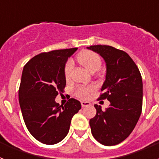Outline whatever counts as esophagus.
Segmentation results:
<instances>
[{"instance_id":"esophagus-1","label":"esophagus","mask_w":159,"mask_h":159,"mask_svg":"<svg viewBox=\"0 0 159 159\" xmlns=\"http://www.w3.org/2000/svg\"><path fill=\"white\" fill-rule=\"evenodd\" d=\"M91 104L88 101H81V105L82 107H87V106H89Z\"/></svg>"}]
</instances>
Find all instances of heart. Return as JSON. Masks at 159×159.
<instances>
[{
    "label": "heart",
    "instance_id": "b5f03b06",
    "mask_svg": "<svg viewBox=\"0 0 159 159\" xmlns=\"http://www.w3.org/2000/svg\"><path fill=\"white\" fill-rule=\"evenodd\" d=\"M79 63L84 66L90 72H95L100 68L102 61L98 54L91 51H84L80 52L77 57ZM73 64L71 60H68L64 67V75L67 79L71 75ZM95 88L93 86H80L75 89V95L80 98H86L89 94L92 93Z\"/></svg>",
    "mask_w": 159,
    "mask_h": 159
}]
</instances>
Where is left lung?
I'll return each mask as SVG.
<instances>
[{"label":"left lung","instance_id":"8db88e82","mask_svg":"<svg viewBox=\"0 0 159 159\" xmlns=\"http://www.w3.org/2000/svg\"><path fill=\"white\" fill-rule=\"evenodd\" d=\"M87 48L100 55L106 63V80L99 99L110 101L105 111L94 105L96 115L89 122L92 135L102 145H117L130 135L141 116V74L130 56L122 50L108 45Z\"/></svg>","mask_w":159,"mask_h":159}]
</instances>
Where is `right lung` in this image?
I'll return each instance as SVG.
<instances>
[{"mask_svg": "<svg viewBox=\"0 0 159 159\" xmlns=\"http://www.w3.org/2000/svg\"><path fill=\"white\" fill-rule=\"evenodd\" d=\"M76 48L43 52L31 59L22 71L19 102L28 130L39 142L53 145L69 131L73 116L81 103L70 99L64 107L55 99L66 86L64 67Z\"/></svg>", "mask_w": 159, "mask_h": 159, "instance_id": "1", "label": "right lung"}]
</instances>
